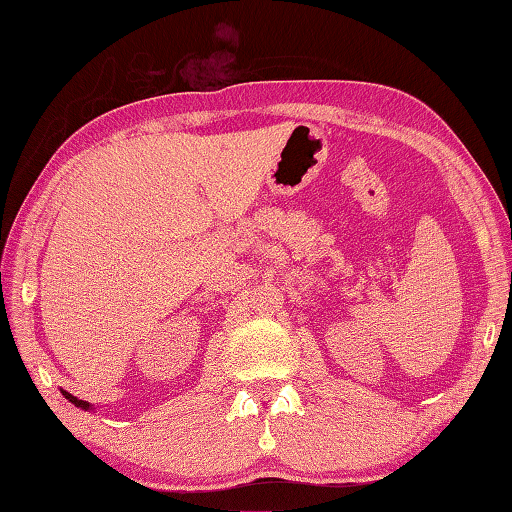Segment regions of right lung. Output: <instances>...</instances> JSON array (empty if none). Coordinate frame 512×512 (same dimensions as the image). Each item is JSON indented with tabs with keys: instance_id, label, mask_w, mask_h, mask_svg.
<instances>
[{
	"instance_id": "add662e5",
	"label": "right lung",
	"mask_w": 512,
	"mask_h": 512,
	"mask_svg": "<svg viewBox=\"0 0 512 512\" xmlns=\"http://www.w3.org/2000/svg\"><path fill=\"white\" fill-rule=\"evenodd\" d=\"M63 392V396H65V399L67 401H70V403H74L76 407H81V410H85V412H89V410H94V407H92V403H87V401H81V399H76V396L74 394H70V392H65V390H61Z\"/></svg>"
}]
</instances>
